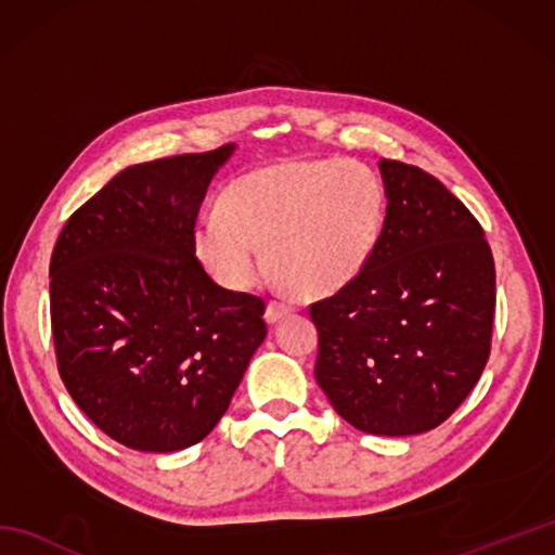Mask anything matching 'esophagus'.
Segmentation results:
<instances>
[{"label":"esophagus","mask_w":555,"mask_h":555,"mask_svg":"<svg viewBox=\"0 0 555 555\" xmlns=\"http://www.w3.org/2000/svg\"><path fill=\"white\" fill-rule=\"evenodd\" d=\"M293 310V305H288V302H284V300H271L269 305H267V312H264V317H267V322L269 324H274V322H279V320H284L286 314H291Z\"/></svg>","instance_id":"34e87169"}]
</instances>
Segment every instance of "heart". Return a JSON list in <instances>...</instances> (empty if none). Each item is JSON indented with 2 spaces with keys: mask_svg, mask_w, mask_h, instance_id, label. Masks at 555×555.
Masks as SVG:
<instances>
[{
  "mask_svg": "<svg viewBox=\"0 0 555 555\" xmlns=\"http://www.w3.org/2000/svg\"><path fill=\"white\" fill-rule=\"evenodd\" d=\"M386 191L367 164L281 162L223 188L195 227V253L217 284L243 291L267 267L298 296H332L356 281L379 245Z\"/></svg>",
  "mask_w": 555,
  "mask_h": 555,
  "instance_id": "1",
  "label": "heart"
}]
</instances>
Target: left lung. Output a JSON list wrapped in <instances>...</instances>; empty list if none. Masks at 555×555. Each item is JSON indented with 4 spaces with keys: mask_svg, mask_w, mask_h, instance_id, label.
Instances as JSON below:
<instances>
[{
    "mask_svg": "<svg viewBox=\"0 0 555 555\" xmlns=\"http://www.w3.org/2000/svg\"><path fill=\"white\" fill-rule=\"evenodd\" d=\"M386 219L362 274L310 305L314 376L352 427L422 434L453 415L491 352L496 269L479 221L412 164L379 162Z\"/></svg>",
    "mask_w": 555,
    "mask_h": 555,
    "instance_id": "left-lung-1",
    "label": "left lung"
}]
</instances>
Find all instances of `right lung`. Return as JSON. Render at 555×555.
<instances>
[{
	"label": "right lung",
	"mask_w": 555,
	"mask_h": 555,
	"mask_svg": "<svg viewBox=\"0 0 555 555\" xmlns=\"http://www.w3.org/2000/svg\"><path fill=\"white\" fill-rule=\"evenodd\" d=\"M231 152L133 164L68 217L54 245L59 374L133 451L203 441L267 336L264 300L217 286L195 257L199 205Z\"/></svg>",
	"instance_id": "right-lung-1"
}]
</instances>
